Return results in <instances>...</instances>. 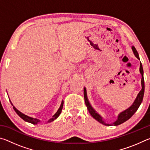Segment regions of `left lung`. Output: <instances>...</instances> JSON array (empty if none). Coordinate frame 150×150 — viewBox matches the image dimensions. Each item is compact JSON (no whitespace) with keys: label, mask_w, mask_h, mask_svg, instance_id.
Instances as JSON below:
<instances>
[{"label":"left lung","mask_w":150,"mask_h":150,"mask_svg":"<svg viewBox=\"0 0 150 150\" xmlns=\"http://www.w3.org/2000/svg\"><path fill=\"white\" fill-rule=\"evenodd\" d=\"M132 50L133 51V53L135 56L139 59V57L138 55V53L136 50V48L134 46H132ZM139 73L142 75V79H141V85H142V89L139 91V93L137 95L136 99L134 100V103L130 107L126 109L125 110L121 112L120 113L118 114L117 119H116V121L112 123H107L106 122L105 120H104V118L102 117V116L100 115L97 112H96L93 107L91 106V103L89 101H88V97H87V89L86 88L84 87V97H85V105L87 106V109L88 112H89L90 115L93 116V117L96 120L99 122L100 123L104 124L105 126H118L120 124L124 123V122H126L130 119L132 116L134 115V114L138 110L139 106H140L141 103L143 100V97L144 95V88H145V86H144V70L143 67H142V63L140 62V64H139Z\"/></svg>","instance_id":"8db88e82"}]
</instances>
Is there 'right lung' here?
Masks as SVG:
<instances>
[{
	"instance_id": "right-lung-1",
	"label": "right lung",
	"mask_w": 150,
	"mask_h": 150,
	"mask_svg": "<svg viewBox=\"0 0 150 150\" xmlns=\"http://www.w3.org/2000/svg\"><path fill=\"white\" fill-rule=\"evenodd\" d=\"M11 103V105L13 106V108L14 110H15V112H16V114L18 115L20 118L23 119V120L24 121L27 122H29V123H31V124H38L40 122H41V121H40L39 119H37V118H32V117H30V116H27L26 115H24V114H23L22 112H21L19 111L18 109H16V108L15 107V106H14L13 104L12 103L11 101H10ZM63 100L62 101V103H61V105L59 106V108H58L57 111L55 113V115L52 116V118H51L49 120L47 121V122H51L54 121L55 120V119H56L58 116H59L60 115L61 112H62V108H63Z\"/></svg>"
}]
</instances>
